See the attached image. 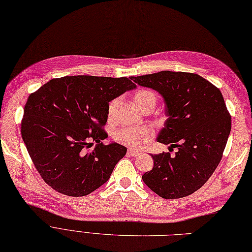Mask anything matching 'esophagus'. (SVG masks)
Here are the masks:
<instances>
[{"label":"esophagus","mask_w":252,"mask_h":252,"mask_svg":"<svg viewBox=\"0 0 252 252\" xmlns=\"http://www.w3.org/2000/svg\"><path fill=\"white\" fill-rule=\"evenodd\" d=\"M128 155H130V156H132V157H137V156H139L140 155V153L139 152H136V151H133V150H128Z\"/></svg>","instance_id":"1"}]
</instances>
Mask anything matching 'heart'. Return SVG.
<instances>
[{
	"mask_svg": "<svg viewBox=\"0 0 252 252\" xmlns=\"http://www.w3.org/2000/svg\"><path fill=\"white\" fill-rule=\"evenodd\" d=\"M133 100L138 109L142 111L149 106L154 107L156 101H157V97H156V94L153 91L141 89L133 95ZM117 104L118 99H114L110 102L109 107H107L109 118L114 116ZM152 137L153 131L148 127H125L119 130L115 135L118 142L132 149H141L147 146V143L152 139Z\"/></svg>",
	"mask_w": 252,
	"mask_h": 252,
	"instance_id": "heart-1",
	"label": "heart"
}]
</instances>
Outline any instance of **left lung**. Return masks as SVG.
Returning a JSON list of instances; mask_svg holds the SVG:
<instances>
[{
	"label": "left lung",
	"instance_id": "obj_1",
	"mask_svg": "<svg viewBox=\"0 0 252 252\" xmlns=\"http://www.w3.org/2000/svg\"><path fill=\"white\" fill-rule=\"evenodd\" d=\"M140 86L159 92L168 117L157 141L177 148L152 155L154 167L142 181L164 199L193 194L220 164L231 132V116L219 88L197 74L162 70L133 77Z\"/></svg>",
	"mask_w": 252,
	"mask_h": 252
}]
</instances>
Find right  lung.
Masks as SVG:
<instances>
[{
	"label": "right lung",
	"instance_id": "1",
	"mask_svg": "<svg viewBox=\"0 0 252 252\" xmlns=\"http://www.w3.org/2000/svg\"><path fill=\"white\" fill-rule=\"evenodd\" d=\"M130 78L69 76L32 93L23 110L21 136L47 185L63 195L86 196L105 184L127 149L107 137L110 101L136 88ZM98 143L92 151L87 149Z\"/></svg>",
	"mask_w": 252,
	"mask_h": 252
}]
</instances>
